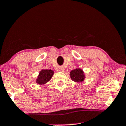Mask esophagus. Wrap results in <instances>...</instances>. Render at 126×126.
<instances>
[{"label": "esophagus", "instance_id": "1", "mask_svg": "<svg viewBox=\"0 0 126 126\" xmlns=\"http://www.w3.org/2000/svg\"><path fill=\"white\" fill-rule=\"evenodd\" d=\"M59 71H64V68H60V70H59Z\"/></svg>", "mask_w": 126, "mask_h": 126}]
</instances>
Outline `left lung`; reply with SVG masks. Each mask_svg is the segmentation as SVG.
<instances>
[{"label": "left lung", "mask_w": 126, "mask_h": 126, "mask_svg": "<svg viewBox=\"0 0 126 126\" xmlns=\"http://www.w3.org/2000/svg\"><path fill=\"white\" fill-rule=\"evenodd\" d=\"M70 74L72 80L76 82H81L84 79V73L80 68L73 70L71 71Z\"/></svg>", "instance_id": "obj_1"}]
</instances>
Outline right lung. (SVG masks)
Returning a JSON list of instances; mask_svg holds the SVG:
<instances>
[{
    "mask_svg": "<svg viewBox=\"0 0 126 126\" xmlns=\"http://www.w3.org/2000/svg\"><path fill=\"white\" fill-rule=\"evenodd\" d=\"M53 73L54 72L52 70H42L39 73L36 82L39 84L47 83L53 76Z\"/></svg>",
    "mask_w": 126,
    "mask_h": 126,
    "instance_id": "right-lung-1",
    "label": "right lung"
}]
</instances>
